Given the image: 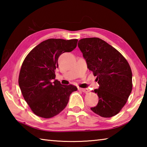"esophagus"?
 Wrapping results in <instances>:
<instances>
[{"label": "esophagus", "instance_id": "34e87169", "mask_svg": "<svg viewBox=\"0 0 147 147\" xmlns=\"http://www.w3.org/2000/svg\"><path fill=\"white\" fill-rule=\"evenodd\" d=\"M78 90L84 92V93H88L89 91V89L88 88H78Z\"/></svg>", "mask_w": 147, "mask_h": 147}]
</instances>
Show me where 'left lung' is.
Masks as SVG:
<instances>
[{
	"instance_id": "8db88e82",
	"label": "left lung",
	"mask_w": 147,
	"mask_h": 147,
	"mask_svg": "<svg viewBox=\"0 0 147 147\" xmlns=\"http://www.w3.org/2000/svg\"><path fill=\"white\" fill-rule=\"evenodd\" d=\"M78 46L99 84L98 89L94 90L98 102L91 109L102 117L117 115L132 89V73L128 62L117 50L100 38L81 39Z\"/></svg>"
}]
</instances>
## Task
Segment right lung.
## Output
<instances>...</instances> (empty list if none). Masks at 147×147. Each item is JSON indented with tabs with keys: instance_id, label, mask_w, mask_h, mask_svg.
Listing matches in <instances>:
<instances>
[{
	"instance_id": "1",
	"label": "right lung",
	"mask_w": 147,
	"mask_h": 147,
	"mask_svg": "<svg viewBox=\"0 0 147 147\" xmlns=\"http://www.w3.org/2000/svg\"><path fill=\"white\" fill-rule=\"evenodd\" d=\"M78 39H49L32 50L22 64L19 85L35 115L51 118L63 111L76 86L62 85L56 78L59 56L73 51Z\"/></svg>"
}]
</instances>
